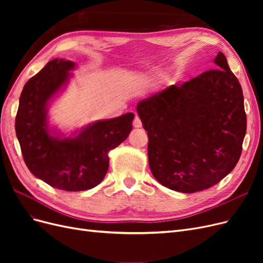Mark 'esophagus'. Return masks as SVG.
<instances>
[{"mask_svg": "<svg viewBox=\"0 0 263 263\" xmlns=\"http://www.w3.org/2000/svg\"><path fill=\"white\" fill-rule=\"evenodd\" d=\"M133 125H134V127L135 128H140V127L142 126V123H141V121H140V118L138 117V116H136L134 118V122H133Z\"/></svg>", "mask_w": 263, "mask_h": 263, "instance_id": "esophagus-1", "label": "esophagus"}]
</instances>
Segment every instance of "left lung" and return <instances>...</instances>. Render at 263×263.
I'll return each instance as SVG.
<instances>
[{"label": "left lung", "instance_id": "8db88e82", "mask_svg": "<svg viewBox=\"0 0 263 263\" xmlns=\"http://www.w3.org/2000/svg\"><path fill=\"white\" fill-rule=\"evenodd\" d=\"M217 69L171 85L137 104L154 177L182 193L209 189L239 160L247 129L241 85L218 52Z\"/></svg>", "mask_w": 263, "mask_h": 263}]
</instances>
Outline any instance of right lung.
<instances>
[{
  "instance_id": "add662e5",
  "label": "right lung",
  "mask_w": 263,
  "mask_h": 263,
  "mask_svg": "<svg viewBox=\"0 0 263 263\" xmlns=\"http://www.w3.org/2000/svg\"><path fill=\"white\" fill-rule=\"evenodd\" d=\"M76 63L55 58L24 85L15 121L22 155L29 171L52 187L85 191L97 186L108 170V151L128 137L134 114L98 121L74 137L52 132L48 105L67 86Z\"/></svg>"
}]
</instances>
